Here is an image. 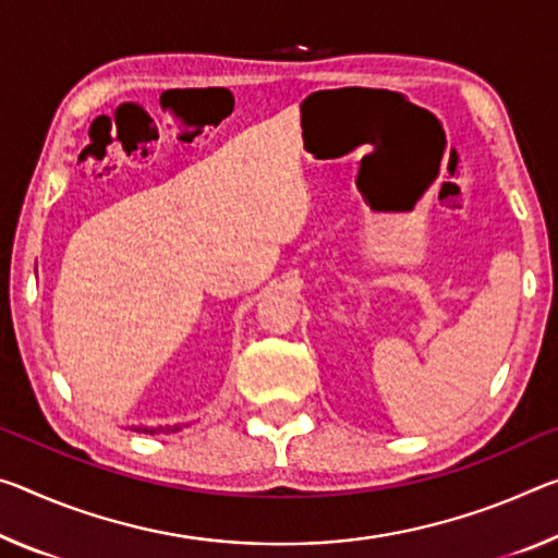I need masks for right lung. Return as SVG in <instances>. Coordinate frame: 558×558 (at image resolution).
<instances>
[{"label":"right lung","mask_w":558,"mask_h":558,"mask_svg":"<svg viewBox=\"0 0 558 558\" xmlns=\"http://www.w3.org/2000/svg\"><path fill=\"white\" fill-rule=\"evenodd\" d=\"M136 432H151V435H154V432H163V427H158V429H148V427H134ZM181 429V424H175V427H166V432H179Z\"/></svg>","instance_id":"obj_1"}]
</instances>
